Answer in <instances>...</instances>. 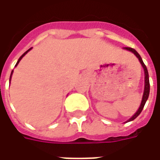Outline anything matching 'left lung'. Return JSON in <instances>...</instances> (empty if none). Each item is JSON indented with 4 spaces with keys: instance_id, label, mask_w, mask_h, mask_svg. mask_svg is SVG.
I'll return each mask as SVG.
<instances>
[{
    "instance_id": "obj_1",
    "label": "left lung",
    "mask_w": 160,
    "mask_h": 160,
    "mask_svg": "<svg viewBox=\"0 0 160 160\" xmlns=\"http://www.w3.org/2000/svg\"><path fill=\"white\" fill-rule=\"evenodd\" d=\"M123 49H127V50H128V51H131V52L134 53V55L136 56V57L139 59L140 62H141V66L143 67V68H144V73H145V87H144V92H143V97H142V100H141V105H140V108H139V109H138V111H136V113H135L132 118H129V119L126 122H130V121L134 120V119L137 118L139 115L141 114V112L142 111V110H143V108H144L145 104H146V102H147V100H148V96H149V92H150V84H149V75H148V68H147V67H146V65H145L144 62H143V61H142V59H141V56L138 54L137 51H136L134 49H132V48H129V47H125V48H123Z\"/></svg>"
}]
</instances>
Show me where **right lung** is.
Listing matches in <instances>:
<instances>
[{"mask_svg": "<svg viewBox=\"0 0 160 160\" xmlns=\"http://www.w3.org/2000/svg\"><path fill=\"white\" fill-rule=\"evenodd\" d=\"M31 49H32V48H31ZM31 49H28V50H27V51H26V52H25V53H24V54H23L22 56H20V57H19V60H18V62H17V63H16V65H15V67H16V66H17V65H18V64H19V61H20V60L22 59V57H23V56H25V55H26V53L28 52V51H29V50H31ZM12 72H13V71H12V73H11V75H10V80H11V77H12Z\"/></svg>", "mask_w": 160, "mask_h": 160, "instance_id": "obj_1", "label": "right lung"}]
</instances>
